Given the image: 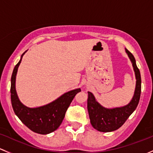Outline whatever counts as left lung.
Returning <instances> with one entry per match:
<instances>
[{
    "label": "left lung",
    "instance_id": "1",
    "mask_svg": "<svg viewBox=\"0 0 153 153\" xmlns=\"http://www.w3.org/2000/svg\"><path fill=\"white\" fill-rule=\"evenodd\" d=\"M125 51L133 63L136 79L134 96L128 105L121 108L108 109L99 104L92 93L88 92V111L90 120L93 127L98 131L108 133L114 131L122 127L129 116L136 109L139 102L141 90V74L133 55L127 48H125Z\"/></svg>",
    "mask_w": 153,
    "mask_h": 153
}]
</instances>
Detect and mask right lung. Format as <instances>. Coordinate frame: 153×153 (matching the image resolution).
<instances>
[{
    "label": "right lung",
    "mask_w": 153,
    "mask_h": 153,
    "mask_svg": "<svg viewBox=\"0 0 153 153\" xmlns=\"http://www.w3.org/2000/svg\"><path fill=\"white\" fill-rule=\"evenodd\" d=\"M22 54L18 63L15 65L11 78V101L12 108L16 116L28 128L34 133L45 135L56 130L62 122L66 111L72 100L81 91L80 88L65 93L53 102L44 106L30 108L25 106L19 100L15 89V79L18 68L21 62Z\"/></svg>",
    "instance_id": "add662e5"
}]
</instances>
